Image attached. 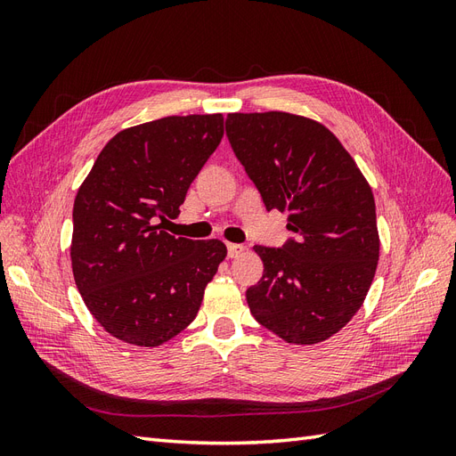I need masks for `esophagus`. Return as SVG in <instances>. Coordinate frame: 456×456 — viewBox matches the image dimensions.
Returning <instances> with one entry per match:
<instances>
[{
    "instance_id": "esophagus-1",
    "label": "esophagus",
    "mask_w": 456,
    "mask_h": 456,
    "mask_svg": "<svg viewBox=\"0 0 456 456\" xmlns=\"http://www.w3.org/2000/svg\"><path fill=\"white\" fill-rule=\"evenodd\" d=\"M226 247H228V256L230 258H236V256H240L245 251V247L238 245V243H228Z\"/></svg>"
}]
</instances>
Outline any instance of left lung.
I'll return each instance as SVG.
<instances>
[{
    "label": "left lung",
    "instance_id": "obj_1",
    "mask_svg": "<svg viewBox=\"0 0 456 456\" xmlns=\"http://www.w3.org/2000/svg\"><path fill=\"white\" fill-rule=\"evenodd\" d=\"M226 134L266 209L295 240L255 245L265 273L247 289L255 320L289 344H317L362 308L379 265L375 198L320 121L287 112L228 114Z\"/></svg>",
    "mask_w": 456,
    "mask_h": 456
}]
</instances>
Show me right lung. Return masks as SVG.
Instances as JSON below:
<instances>
[{
	"instance_id": "add662e5",
	"label": "right lung",
	"mask_w": 456,
	"mask_h": 456,
	"mask_svg": "<svg viewBox=\"0 0 456 456\" xmlns=\"http://www.w3.org/2000/svg\"><path fill=\"white\" fill-rule=\"evenodd\" d=\"M223 134V114L169 116L123 129L79 186L72 272L86 306L112 337L154 348L196 320L226 245L175 238L156 223L181 213Z\"/></svg>"
}]
</instances>
